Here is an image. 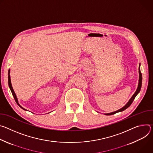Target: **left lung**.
<instances>
[{
    "label": "left lung",
    "instance_id": "obj_1",
    "mask_svg": "<svg viewBox=\"0 0 153 153\" xmlns=\"http://www.w3.org/2000/svg\"><path fill=\"white\" fill-rule=\"evenodd\" d=\"M139 84H138V88L136 90V91H135V92L134 94V95H132V97L131 98V99L129 100L128 102L126 103V105L123 106L122 108L120 109L118 111H116L115 112H111V113H108V114H105V115H113L114 114H116L117 112H122L124 110H125L126 109H127L132 103V101H134V98H135V97L137 96V95L139 93V92L140 91V89H141V87H142V74H141V72H140V65H139Z\"/></svg>",
    "mask_w": 153,
    "mask_h": 153
}]
</instances>
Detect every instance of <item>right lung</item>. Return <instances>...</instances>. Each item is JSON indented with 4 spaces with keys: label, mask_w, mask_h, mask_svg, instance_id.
Listing matches in <instances>:
<instances>
[{
    "label": "right lung",
    "mask_w": 153,
    "mask_h": 153,
    "mask_svg": "<svg viewBox=\"0 0 153 153\" xmlns=\"http://www.w3.org/2000/svg\"><path fill=\"white\" fill-rule=\"evenodd\" d=\"M8 85H9V87H10V90H11V92H12V94H13V97H14V100H15V101H16V103L18 104L22 109H24V110H25V111H27L25 109H24V108H22L19 104V103H18V98H17V97H16V94L14 93V90H13V87H12V85H11V79H10V70H9V71H8Z\"/></svg>",
    "instance_id": "1"
}]
</instances>
